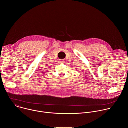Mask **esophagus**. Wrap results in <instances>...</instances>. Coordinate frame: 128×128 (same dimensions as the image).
Returning a JSON list of instances; mask_svg holds the SVG:
<instances>
[{"mask_svg": "<svg viewBox=\"0 0 128 128\" xmlns=\"http://www.w3.org/2000/svg\"><path fill=\"white\" fill-rule=\"evenodd\" d=\"M59 62L60 63H63L64 62V61L63 60H59Z\"/></svg>", "mask_w": 128, "mask_h": 128, "instance_id": "obj_1", "label": "esophagus"}]
</instances>
